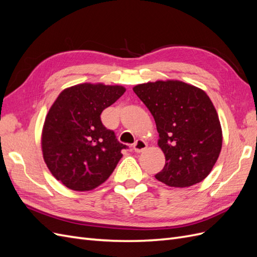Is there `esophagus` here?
Here are the masks:
<instances>
[{
	"mask_svg": "<svg viewBox=\"0 0 257 257\" xmlns=\"http://www.w3.org/2000/svg\"><path fill=\"white\" fill-rule=\"evenodd\" d=\"M147 148V144L143 141V139H137V141L133 145V150L137 153L143 152Z\"/></svg>",
	"mask_w": 257,
	"mask_h": 257,
	"instance_id": "1",
	"label": "esophagus"
}]
</instances>
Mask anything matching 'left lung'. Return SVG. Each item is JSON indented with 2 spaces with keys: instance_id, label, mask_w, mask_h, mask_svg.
Listing matches in <instances>:
<instances>
[{
  "instance_id": "8db88e82",
  "label": "left lung",
  "mask_w": 257,
  "mask_h": 257,
  "mask_svg": "<svg viewBox=\"0 0 257 257\" xmlns=\"http://www.w3.org/2000/svg\"><path fill=\"white\" fill-rule=\"evenodd\" d=\"M153 115L165 166L155 175L175 188L196 184L211 172L222 149V128L205 91L178 80L133 88Z\"/></svg>"
}]
</instances>
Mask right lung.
<instances>
[{"label":"right lung","mask_w":257,"mask_h":257,"mask_svg":"<svg viewBox=\"0 0 257 257\" xmlns=\"http://www.w3.org/2000/svg\"><path fill=\"white\" fill-rule=\"evenodd\" d=\"M124 92L121 85L82 83L62 91L51 106L43 128V155L66 188L90 191L112 174L127 146L104 126L100 114Z\"/></svg>","instance_id":"add662e5"}]
</instances>
